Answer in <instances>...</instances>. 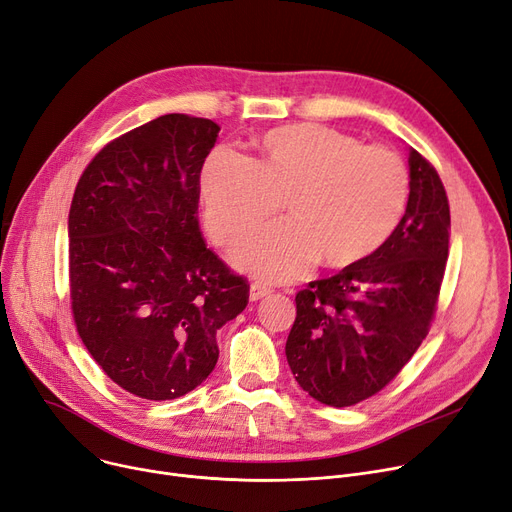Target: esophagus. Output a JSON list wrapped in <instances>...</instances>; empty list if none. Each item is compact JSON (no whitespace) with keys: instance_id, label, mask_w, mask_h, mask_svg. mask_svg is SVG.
Wrapping results in <instances>:
<instances>
[{"instance_id":"1","label":"esophagus","mask_w":512,"mask_h":512,"mask_svg":"<svg viewBox=\"0 0 512 512\" xmlns=\"http://www.w3.org/2000/svg\"><path fill=\"white\" fill-rule=\"evenodd\" d=\"M270 292H272V290L267 288L265 284L255 282V284H251V288H249V301H251V303H255V301H259V299L267 297V294H270Z\"/></svg>"}]
</instances>
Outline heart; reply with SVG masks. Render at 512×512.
Returning <instances> with one entry per match:
<instances>
[{
	"mask_svg": "<svg viewBox=\"0 0 512 512\" xmlns=\"http://www.w3.org/2000/svg\"><path fill=\"white\" fill-rule=\"evenodd\" d=\"M199 188L207 230L220 245L272 218L286 199L288 220L242 240L232 261L255 278L292 282L319 261L344 270L382 249L405 215L411 180L396 153L299 124L265 132L257 161L211 151Z\"/></svg>",
	"mask_w": 512,
	"mask_h": 512,
	"instance_id": "b5f03b06",
	"label": "heart"
}]
</instances>
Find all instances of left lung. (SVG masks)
I'll return each instance as SVG.
<instances>
[{"label":"left lung","instance_id":"obj_1","mask_svg":"<svg viewBox=\"0 0 512 512\" xmlns=\"http://www.w3.org/2000/svg\"><path fill=\"white\" fill-rule=\"evenodd\" d=\"M405 215L382 249L297 294L286 359L328 407L380 392L415 355L434 319L448 259L450 209L438 172L409 149Z\"/></svg>","mask_w":512,"mask_h":512}]
</instances>
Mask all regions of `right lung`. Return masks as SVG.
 I'll return each instance as SVG.
<instances>
[{
	"label": "right lung",
	"mask_w": 512,
	"mask_h": 512,
	"mask_svg": "<svg viewBox=\"0 0 512 512\" xmlns=\"http://www.w3.org/2000/svg\"><path fill=\"white\" fill-rule=\"evenodd\" d=\"M220 126L166 114L105 145L68 215L70 299L87 351L126 392L172 400L218 363L249 284L207 249L199 176Z\"/></svg>",
	"instance_id": "obj_1"
}]
</instances>
